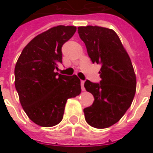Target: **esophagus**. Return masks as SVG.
Wrapping results in <instances>:
<instances>
[{"mask_svg": "<svg viewBox=\"0 0 153 153\" xmlns=\"http://www.w3.org/2000/svg\"><path fill=\"white\" fill-rule=\"evenodd\" d=\"M84 82H85L84 80H81V81H80V85H81V89H82V90L85 89V88H84Z\"/></svg>", "mask_w": 153, "mask_h": 153, "instance_id": "34e87169", "label": "esophagus"}]
</instances>
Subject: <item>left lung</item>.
<instances>
[{"mask_svg": "<svg viewBox=\"0 0 153 153\" xmlns=\"http://www.w3.org/2000/svg\"><path fill=\"white\" fill-rule=\"evenodd\" d=\"M93 64L101 65L99 83L87 79L84 87L94 97L92 105L83 110L85 120L97 128L117 123L130 107L137 88V79L129 56L117 33L100 26L78 27Z\"/></svg>", "mask_w": 153, "mask_h": 153, "instance_id": "left-lung-1", "label": "left lung"}]
</instances>
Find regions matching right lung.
<instances>
[{"label":"right lung","instance_id":"obj_1","mask_svg":"<svg viewBox=\"0 0 153 153\" xmlns=\"http://www.w3.org/2000/svg\"><path fill=\"white\" fill-rule=\"evenodd\" d=\"M75 26L58 25L34 37L23 49L15 66V87L29 119L42 127H53L64 116L68 98L80 94L76 75L56 73L62 63V47Z\"/></svg>","mask_w":153,"mask_h":153}]
</instances>
